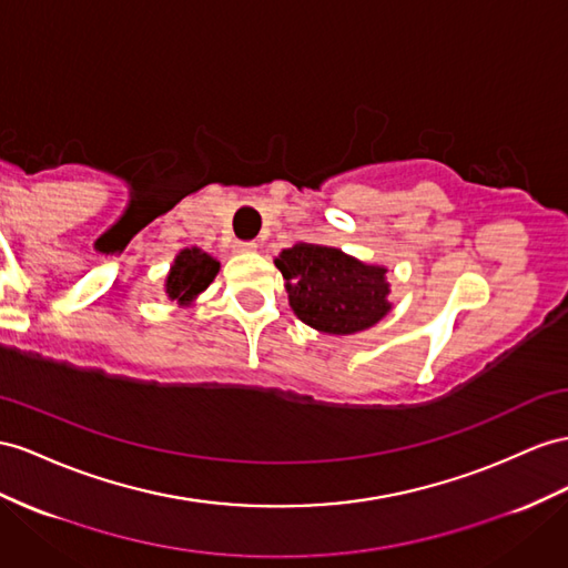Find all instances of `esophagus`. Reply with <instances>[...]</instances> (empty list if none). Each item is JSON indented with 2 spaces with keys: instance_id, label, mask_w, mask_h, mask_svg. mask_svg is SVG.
I'll return each mask as SVG.
<instances>
[{
  "instance_id": "34e87169",
  "label": "esophagus",
  "mask_w": 568,
  "mask_h": 568,
  "mask_svg": "<svg viewBox=\"0 0 568 568\" xmlns=\"http://www.w3.org/2000/svg\"><path fill=\"white\" fill-rule=\"evenodd\" d=\"M256 242H237L235 244V252H240V254H252V252H256Z\"/></svg>"
}]
</instances>
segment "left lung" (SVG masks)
I'll list each match as a JSON object with an SVG mask.
<instances>
[{
    "label": "left lung",
    "instance_id": "obj_1",
    "mask_svg": "<svg viewBox=\"0 0 568 568\" xmlns=\"http://www.w3.org/2000/svg\"><path fill=\"white\" fill-rule=\"evenodd\" d=\"M273 264L285 278L290 310L328 336L367 331L394 310L388 268L365 264L336 246L300 242L283 250Z\"/></svg>",
    "mask_w": 568,
    "mask_h": 568
}]
</instances>
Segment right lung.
Listing matches in <instances>:
<instances>
[{
	"label": "right lung",
	"mask_w": 568,
	"mask_h": 568,
	"mask_svg": "<svg viewBox=\"0 0 568 568\" xmlns=\"http://www.w3.org/2000/svg\"><path fill=\"white\" fill-rule=\"evenodd\" d=\"M217 271H221V261L199 246H186L174 256L165 275V295L180 307H194L199 295L215 281Z\"/></svg>",
	"instance_id": "obj_1"
}]
</instances>
